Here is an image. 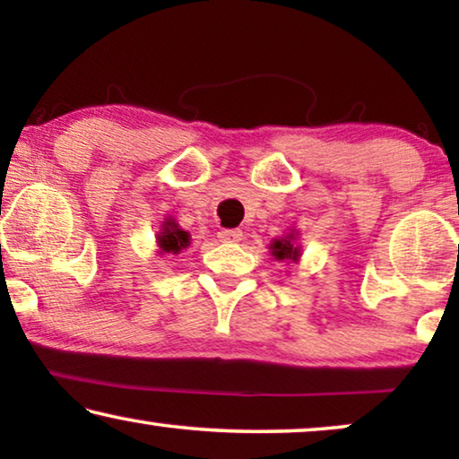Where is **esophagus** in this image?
<instances>
[{
    "instance_id": "esophagus-1",
    "label": "esophagus",
    "mask_w": 459,
    "mask_h": 459,
    "mask_svg": "<svg viewBox=\"0 0 459 459\" xmlns=\"http://www.w3.org/2000/svg\"><path fill=\"white\" fill-rule=\"evenodd\" d=\"M219 240L221 242H240L242 230H221L219 231Z\"/></svg>"
}]
</instances>
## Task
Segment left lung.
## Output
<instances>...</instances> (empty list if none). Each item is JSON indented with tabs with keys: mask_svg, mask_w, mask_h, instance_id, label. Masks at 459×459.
Returning a JSON list of instances; mask_svg holds the SVG:
<instances>
[{
	"mask_svg": "<svg viewBox=\"0 0 459 459\" xmlns=\"http://www.w3.org/2000/svg\"><path fill=\"white\" fill-rule=\"evenodd\" d=\"M299 230H290L288 234L280 236V238H273L272 244H269V253L275 261H286V263H299L300 261V255H303V250H300V244H299Z\"/></svg>",
	"mask_w": 459,
	"mask_h": 459,
	"instance_id": "left-lung-1",
	"label": "left lung"
}]
</instances>
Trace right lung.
<instances>
[{"mask_svg": "<svg viewBox=\"0 0 459 459\" xmlns=\"http://www.w3.org/2000/svg\"><path fill=\"white\" fill-rule=\"evenodd\" d=\"M190 231L179 228L173 217H165L156 231V255H179L190 247Z\"/></svg>", "mask_w": 459, "mask_h": 459, "instance_id": "add662e5", "label": "right lung"}]
</instances>
